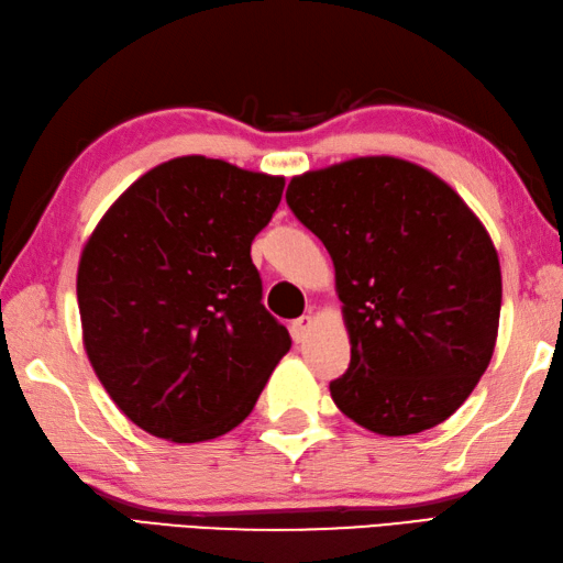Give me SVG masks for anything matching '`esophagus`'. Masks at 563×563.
<instances>
[{
	"label": "esophagus",
	"instance_id": "esophagus-1",
	"mask_svg": "<svg viewBox=\"0 0 563 563\" xmlns=\"http://www.w3.org/2000/svg\"><path fill=\"white\" fill-rule=\"evenodd\" d=\"M311 316H301V318H296V321H291V338L296 343H301V341H306V335H309V331H311Z\"/></svg>",
	"mask_w": 563,
	"mask_h": 563
}]
</instances>
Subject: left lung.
Segmentation results:
<instances>
[{
    "label": "left lung",
    "mask_w": 563,
    "mask_h": 563,
    "mask_svg": "<svg viewBox=\"0 0 563 563\" xmlns=\"http://www.w3.org/2000/svg\"><path fill=\"white\" fill-rule=\"evenodd\" d=\"M286 203L335 267L350 335L335 407L382 437L446 421L490 365L500 323V260L483 222L437 174L395 156L294 176Z\"/></svg>",
    "instance_id": "8db88e82"
}]
</instances>
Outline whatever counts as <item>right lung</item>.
Segmentation results:
<instances>
[{
	"label": "right lung",
	"instance_id": "1",
	"mask_svg": "<svg viewBox=\"0 0 563 563\" xmlns=\"http://www.w3.org/2000/svg\"><path fill=\"white\" fill-rule=\"evenodd\" d=\"M282 190V176L178 156L136 178L85 242V353L152 437L198 443L235 429L289 353L250 257Z\"/></svg>",
	"mask_w": 563,
	"mask_h": 563
}]
</instances>
